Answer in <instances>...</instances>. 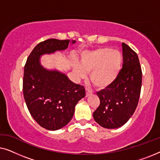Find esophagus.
Here are the masks:
<instances>
[{
  "mask_svg": "<svg viewBox=\"0 0 160 160\" xmlns=\"http://www.w3.org/2000/svg\"><path fill=\"white\" fill-rule=\"evenodd\" d=\"M92 94V92L89 89H86V97H88Z\"/></svg>",
  "mask_w": 160,
  "mask_h": 160,
  "instance_id": "esophagus-1",
  "label": "esophagus"
}]
</instances>
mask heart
Masks as SVG:
<instances>
[{"label":"heart","mask_w":160,"mask_h":160,"mask_svg":"<svg viewBox=\"0 0 160 160\" xmlns=\"http://www.w3.org/2000/svg\"><path fill=\"white\" fill-rule=\"evenodd\" d=\"M123 57L118 50L101 47L85 51L81 55L79 65H73L76 78H84L86 72L90 73L91 82L99 89L111 86L117 79L122 68Z\"/></svg>","instance_id":"b5f03b06"}]
</instances>
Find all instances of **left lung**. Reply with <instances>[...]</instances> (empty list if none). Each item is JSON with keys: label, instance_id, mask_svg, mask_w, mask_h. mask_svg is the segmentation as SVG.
<instances>
[{"label": "left lung", "instance_id": "obj_1", "mask_svg": "<svg viewBox=\"0 0 160 160\" xmlns=\"http://www.w3.org/2000/svg\"><path fill=\"white\" fill-rule=\"evenodd\" d=\"M123 66L114 82L98 92L100 106L93 118L104 128L116 129L124 125L135 112L138 103L142 71L137 54L122 43Z\"/></svg>", "mask_w": 160, "mask_h": 160}]
</instances>
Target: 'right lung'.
<instances>
[{"mask_svg":"<svg viewBox=\"0 0 160 160\" xmlns=\"http://www.w3.org/2000/svg\"><path fill=\"white\" fill-rule=\"evenodd\" d=\"M76 41L48 39L39 43L28 57L24 68L23 95L37 123L48 130H58L73 118L75 106L85 97L83 86L74 84L66 74L47 69L41 62L44 54L67 49Z\"/></svg>","mask_w":160,"mask_h":160,"instance_id":"1","label":"right lung"}]
</instances>
